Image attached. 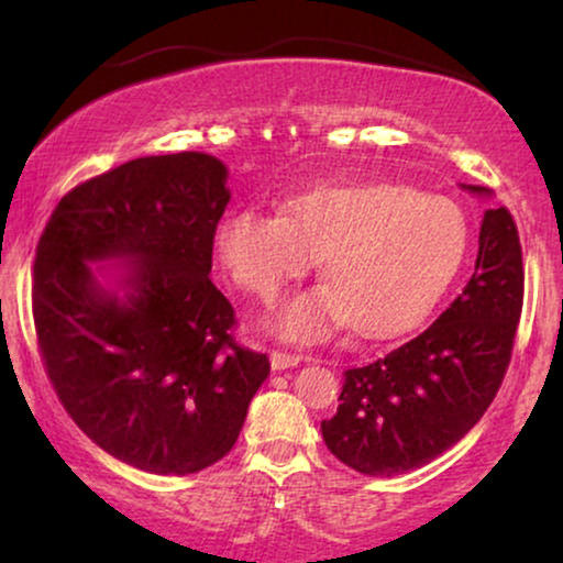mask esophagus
<instances>
[{"instance_id": "1", "label": "esophagus", "mask_w": 563, "mask_h": 563, "mask_svg": "<svg viewBox=\"0 0 563 563\" xmlns=\"http://www.w3.org/2000/svg\"><path fill=\"white\" fill-rule=\"evenodd\" d=\"M299 361H305L302 353H287V351H272V368L284 372V368L297 366Z\"/></svg>"}]
</instances>
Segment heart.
<instances>
[{
  "mask_svg": "<svg viewBox=\"0 0 563 563\" xmlns=\"http://www.w3.org/2000/svg\"><path fill=\"white\" fill-rule=\"evenodd\" d=\"M468 245L451 199L402 184H335L287 197L282 214L241 210L218 228L233 279L274 305L322 256L328 284L289 302L274 320L287 341L312 343L345 322L364 335L412 325L443 295Z\"/></svg>",
  "mask_w": 563,
  "mask_h": 563,
  "instance_id": "b5f03b06",
  "label": "heart"
}]
</instances>
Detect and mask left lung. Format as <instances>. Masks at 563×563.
<instances>
[{"label": "left lung", "mask_w": 563, "mask_h": 563, "mask_svg": "<svg viewBox=\"0 0 563 563\" xmlns=\"http://www.w3.org/2000/svg\"><path fill=\"white\" fill-rule=\"evenodd\" d=\"M489 195L484 187H468ZM522 249L507 207L487 210L464 291L410 341L349 368L341 405L322 420L335 459L368 476L426 466L472 430L512 358L522 312Z\"/></svg>", "instance_id": "1"}]
</instances>
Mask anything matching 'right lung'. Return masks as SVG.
Segmentation results:
<instances>
[{
    "instance_id": "right-lung-1",
    "label": "right lung",
    "mask_w": 563,
    "mask_h": 563,
    "mask_svg": "<svg viewBox=\"0 0 563 563\" xmlns=\"http://www.w3.org/2000/svg\"><path fill=\"white\" fill-rule=\"evenodd\" d=\"M228 168L197 151L128 161L53 210L33 264L45 374L71 420L110 456L151 474H195L230 453L266 353L233 338L210 279ZM128 257L107 292L89 260Z\"/></svg>"
}]
</instances>
